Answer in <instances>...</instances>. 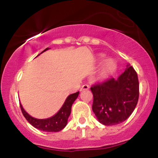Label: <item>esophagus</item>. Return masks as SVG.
<instances>
[{"label":"esophagus","instance_id":"esophagus-1","mask_svg":"<svg viewBox=\"0 0 158 158\" xmlns=\"http://www.w3.org/2000/svg\"><path fill=\"white\" fill-rule=\"evenodd\" d=\"M88 89H89V85H87V84H84V85H82V87H81V90H88Z\"/></svg>","mask_w":158,"mask_h":158}]
</instances>
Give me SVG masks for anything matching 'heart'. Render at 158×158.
<instances>
[{"instance_id": "1", "label": "heart", "mask_w": 158, "mask_h": 158, "mask_svg": "<svg viewBox=\"0 0 158 158\" xmlns=\"http://www.w3.org/2000/svg\"><path fill=\"white\" fill-rule=\"evenodd\" d=\"M103 60V56L100 58V61ZM117 68V64L115 60L112 58H108L105 60L101 66V71H100V77L104 78L107 76L110 75L112 73L114 72Z\"/></svg>"}]
</instances>
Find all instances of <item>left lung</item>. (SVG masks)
Masks as SVG:
<instances>
[{
  "instance_id": "8db88e82",
  "label": "left lung",
  "mask_w": 158,
  "mask_h": 158,
  "mask_svg": "<svg viewBox=\"0 0 158 158\" xmlns=\"http://www.w3.org/2000/svg\"><path fill=\"white\" fill-rule=\"evenodd\" d=\"M92 110L98 121L106 126L116 125L127 120L137 106L139 81L137 72L127 64L118 79L110 78L90 87Z\"/></svg>"
}]
</instances>
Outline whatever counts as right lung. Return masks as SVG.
Returning <instances> with one entry per match:
<instances>
[{
	"label": "right lung",
	"mask_w": 158,
	"mask_h": 158,
	"mask_svg": "<svg viewBox=\"0 0 158 158\" xmlns=\"http://www.w3.org/2000/svg\"><path fill=\"white\" fill-rule=\"evenodd\" d=\"M48 49H49L48 48H46L41 53L44 52ZM78 94L79 91L72 94H70L67 98L66 101L64 103L63 106L59 110V111L55 115H54L51 118H47V119H37V118H33L24 110L21 104H20V107H21V111H22L24 118L33 127L40 131H43L57 132L64 128L65 126L68 124V118H69L71 112V107H72L73 103L78 97Z\"/></svg>",
	"instance_id": "add662e5"
}]
</instances>
